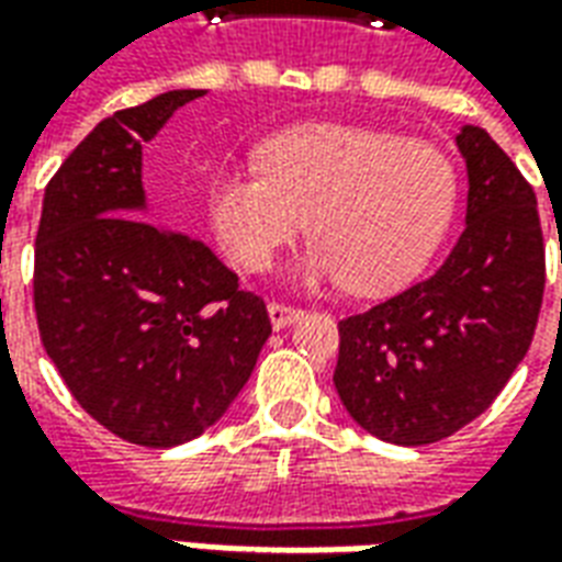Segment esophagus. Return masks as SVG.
Listing matches in <instances>:
<instances>
[{
	"label": "esophagus",
	"instance_id": "1",
	"mask_svg": "<svg viewBox=\"0 0 562 562\" xmlns=\"http://www.w3.org/2000/svg\"><path fill=\"white\" fill-rule=\"evenodd\" d=\"M268 316H270V325L277 330L289 328L292 322H297V318L304 316V310H297V306L292 304H280V301H273V304H268Z\"/></svg>",
	"mask_w": 562,
	"mask_h": 562
}]
</instances>
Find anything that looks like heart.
<instances>
[{
  "mask_svg": "<svg viewBox=\"0 0 562 562\" xmlns=\"http://www.w3.org/2000/svg\"><path fill=\"white\" fill-rule=\"evenodd\" d=\"M258 165L210 180V225L225 252L265 270L306 220V280H346L364 294L413 280L458 201V173L442 149L382 128L301 123L270 135Z\"/></svg>",
  "mask_w": 562,
  "mask_h": 562,
  "instance_id": "b5f03b06",
  "label": "heart"
}]
</instances>
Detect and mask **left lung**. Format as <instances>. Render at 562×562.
Instances as JSON below:
<instances>
[{
  "label": "left lung",
  "mask_w": 562,
  "mask_h": 562,
  "mask_svg": "<svg viewBox=\"0 0 562 562\" xmlns=\"http://www.w3.org/2000/svg\"><path fill=\"white\" fill-rule=\"evenodd\" d=\"M467 228L434 277L340 322L334 385L367 434L430 446L496 401L544 292L536 192L484 128L463 126Z\"/></svg>",
  "instance_id": "obj_1"
}]
</instances>
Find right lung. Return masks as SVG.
Returning <instances> with one entry per match:
<instances>
[{
	"instance_id": "add662e5",
	"label": "right lung",
	"mask_w": 562,
	"mask_h": 562,
	"mask_svg": "<svg viewBox=\"0 0 562 562\" xmlns=\"http://www.w3.org/2000/svg\"><path fill=\"white\" fill-rule=\"evenodd\" d=\"M204 90L116 111L44 189L32 301L44 352L126 442L171 448L216 424L270 337L265 301L201 240L140 220V144Z\"/></svg>"
}]
</instances>
